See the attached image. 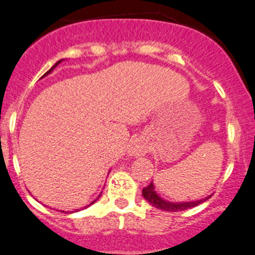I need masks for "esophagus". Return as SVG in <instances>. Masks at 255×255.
<instances>
[{
    "label": "esophagus",
    "mask_w": 255,
    "mask_h": 255,
    "mask_svg": "<svg viewBox=\"0 0 255 255\" xmlns=\"http://www.w3.org/2000/svg\"><path fill=\"white\" fill-rule=\"evenodd\" d=\"M147 152V147L142 139H135L129 144V153L132 156H141Z\"/></svg>",
    "instance_id": "1"
}]
</instances>
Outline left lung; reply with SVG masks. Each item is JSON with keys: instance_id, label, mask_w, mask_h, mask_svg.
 <instances>
[{"instance_id": "obj_1", "label": "left lung", "mask_w": 255, "mask_h": 255, "mask_svg": "<svg viewBox=\"0 0 255 255\" xmlns=\"http://www.w3.org/2000/svg\"><path fill=\"white\" fill-rule=\"evenodd\" d=\"M142 195H143L144 199H146L152 206H154V208L160 209V210H165V211H173V213H175V211H182V210H186V209L194 208V206L204 203V201H206L209 197H211V196H208L203 200H199V201H191V203H168V201H165V200H162L158 195L156 194L152 182L148 185V186L143 187V190H142Z\"/></svg>"}]
</instances>
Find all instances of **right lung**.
Wrapping results in <instances>:
<instances>
[{"label": "right lung", "instance_id": "add662e5", "mask_svg": "<svg viewBox=\"0 0 255 255\" xmlns=\"http://www.w3.org/2000/svg\"><path fill=\"white\" fill-rule=\"evenodd\" d=\"M60 61H61V60H60ZM60 61H58V63H56V64H55V65L52 66V68H51V69H50V70H49V71H46V73H45V74H44V75H42V77H45V75H47V74H49V73H51V70H52V69L55 68V66H56V65H58V64H59V63H60ZM99 197H101V195H99V196H98V199H99ZM98 199H95V200H94V201H93V203H95V201H97V200H98ZM93 203H92V204H93ZM63 213H64V211H63Z\"/></svg>", "mask_w": 255, "mask_h": 255}]
</instances>
